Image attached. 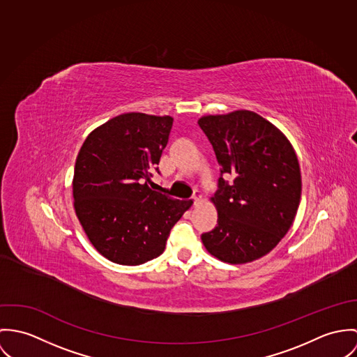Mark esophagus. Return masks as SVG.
Masks as SVG:
<instances>
[{"label": "esophagus", "mask_w": 357, "mask_h": 357, "mask_svg": "<svg viewBox=\"0 0 357 357\" xmlns=\"http://www.w3.org/2000/svg\"><path fill=\"white\" fill-rule=\"evenodd\" d=\"M199 201H201V193H199L198 190H196L195 195H193V197H192V202H193V205H197Z\"/></svg>", "instance_id": "1"}]
</instances>
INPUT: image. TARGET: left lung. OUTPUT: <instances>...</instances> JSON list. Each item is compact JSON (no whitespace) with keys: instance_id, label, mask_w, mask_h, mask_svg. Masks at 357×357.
<instances>
[{"instance_id":"left-lung-1","label":"left lung","mask_w":357,"mask_h":357,"mask_svg":"<svg viewBox=\"0 0 357 357\" xmlns=\"http://www.w3.org/2000/svg\"><path fill=\"white\" fill-rule=\"evenodd\" d=\"M198 124L222 167L211 198L218 225L201 236L202 243L225 263L257 260L277 246L296 218L301 198L296 152L279 128L252 111L208 115Z\"/></svg>"}]
</instances>
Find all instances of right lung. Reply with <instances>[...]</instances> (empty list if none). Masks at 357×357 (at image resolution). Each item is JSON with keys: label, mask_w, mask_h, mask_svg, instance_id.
Returning <instances> with one entry per match:
<instances>
[{"label": "right lung", "mask_w": 357, "mask_h": 357, "mask_svg": "<svg viewBox=\"0 0 357 357\" xmlns=\"http://www.w3.org/2000/svg\"><path fill=\"white\" fill-rule=\"evenodd\" d=\"M174 119L123 114L93 130L80 148L73 181L74 208L91 245L108 260L139 266L164 252L192 199H174L148 182L159 168Z\"/></svg>", "instance_id": "add662e5"}]
</instances>
